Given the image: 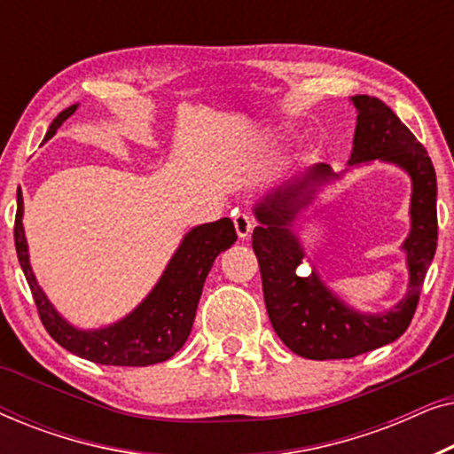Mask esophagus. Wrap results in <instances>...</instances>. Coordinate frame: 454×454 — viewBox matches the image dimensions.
<instances>
[{"label":"esophagus","mask_w":454,"mask_h":454,"mask_svg":"<svg viewBox=\"0 0 454 454\" xmlns=\"http://www.w3.org/2000/svg\"><path fill=\"white\" fill-rule=\"evenodd\" d=\"M233 225H235V231H238V238L239 239H247V235L252 233L254 221H252L250 215L238 213V215H233Z\"/></svg>","instance_id":"34e87169"}]
</instances>
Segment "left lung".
I'll return each instance as SVG.
<instances>
[{
  "label": "left lung",
  "mask_w": 454,
  "mask_h": 454,
  "mask_svg": "<svg viewBox=\"0 0 454 454\" xmlns=\"http://www.w3.org/2000/svg\"><path fill=\"white\" fill-rule=\"evenodd\" d=\"M351 101L359 115L349 163L390 160L409 171L413 179L411 233L403 246L411 281L405 300L387 314L372 316L347 308L314 272H297L303 252L289 231V223L297 208L309 200L308 194L302 196L308 182L334 177L328 165L314 167L309 176L260 202L256 207L260 227L252 233V247L262 275L270 325L291 351L318 362L362 356L393 343L407 331L438 241L436 171L426 148L380 98L356 95Z\"/></svg>",
  "instance_id": "left-lung-1"
}]
</instances>
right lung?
<instances>
[{"label": "right lung", "instance_id": "right-lung-1", "mask_svg": "<svg viewBox=\"0 0 454 454\" xmlns=\"http://www.w3.org/2000/svg\"><path fill=\"white\" fill-rule=\"evenodd\" d=\"M76 111V105L55 117L45 140ZM238 241L231 219L207 223L185 235L153 294L121 322L101 331H76L55 312L35 281L22 227V194L18 190L14 244L36 312L53 340L74 356L103 365H151L176 356L190 337L204 281L215 258Z\"/></svg>", "mask_w": 454, "mask_h": 454}]
</instances>
